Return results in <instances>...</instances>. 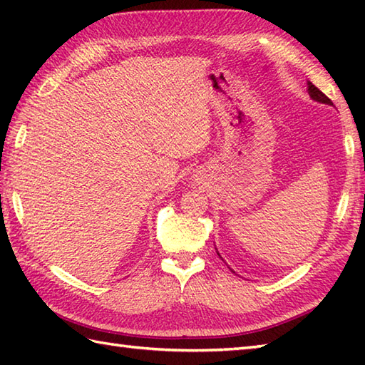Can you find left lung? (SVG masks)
Masks as SVG:
<instances>
[{
	"instance_id": "left-lung-1",
	"label": "left lung",
	"mask_w": 365,
	"mask_h": 365,
	"mask_svg": "<svg viewBox=\"0 0 365 365\" xmlns=\"http://www.w3.org/2000/svg\"><path fill=\"white\" fill-rule=\"evenodd\" d=\"M307 92H309V96H311V98L314 100V102L324 103V105H329V106L332 105L331 100H329L327 96H324L319 88H315L311 81H307ZM215 250H216V246H215ZM216 252H218V250H216ZM218 255H220V252H218ZM220 257H221V255H220ZM221 259H222V257H221ZM222 260H224V259H222ZM229 268H230V267H229ZM230 271H232V273H235V271L232 269V268H230Z\"/></svg>"
}]
</instances>
